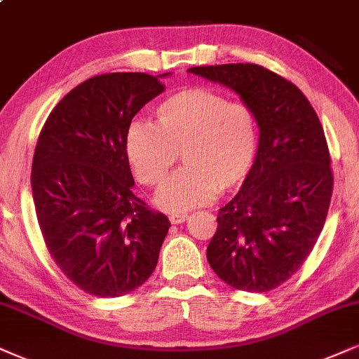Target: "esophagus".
I'll list each match as a JSON object with an SVG mask.
<instances>
[{
  "label": "esophagus",
  "mask_w": 359,
  "mask_h": 359,
  "mask_svg": "<svg viewBox=\"0 0 359 359\" xmlns=\"http://www.w3.org/2000/svg\"><path fill=\"white\" fill-rule=\"evenodd\" d=\"M187 218H188V215H184V213H171L170 215V221L172 224L183 223V221H187Z\"/></svg>",
  "instance_id": "34e87169"
}]
</instances>
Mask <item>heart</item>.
I'll list each match as a JSON object with an SVG mask.
<instances>
[{
  "label": "heart",
  "instance_id": "b5f03b06",
  "mask_svg": "<svg viewBox=\"0 0 359 359\" xmlns=\"http://www.w3.org/2000/svg\"><path fill=\"white\" fill-rule=\"evenodd\" d=\"M153 125L131 123L125 151L140 184H163L181 154L184 166L156 193V205L184 211L216 193L240 188L258 153V121L250 104L211 88H188L154 108Z\"/></svg>",
  "mask_w": 359,
  "mask_h": 359
}]
</instances>
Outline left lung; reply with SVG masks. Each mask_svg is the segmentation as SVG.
I'll list each match as a JSON object with an SVG mask.
<instances>
[{
  "mask_svg": "<svg viewBox=\"0 0 359 359\" xmlns=\"http://www.w3.org/2000/svg\"><path fill=\"white\" fill-rule=\"evenodd\" d=\"M189 72L236 91L259 126L253 170L218 211L208 263L234 290H274L303 266L328 215L333 171L320 118L298 86L259 65Z\"/></svg>",
  "mask_w": 359,
  "mask_h": 359,
  "instance_id": "1",
  "label": "left lung"
}]
</instances>
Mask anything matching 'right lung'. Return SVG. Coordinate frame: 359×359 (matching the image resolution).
I'll return each instance as SVG.
<instances>
[{
  "mask_svg": "<svg viewBox=\"0 0 359 359\" xmlns=\"http://www.w3.org/2000/svg\"><path fill=\"white\" fill-rule=\"evenodd\" d=\"M165 86L146 73L86 79L39 133L31 170L48 253L73 285L123 296L151 276L171 223L133 194L125 138L135 114Z\"/></svg>",
  "mask_w": 359,
  "mask_h": 359,
  "instance_id": "1",
  "label": "right lung"
}]
</instances>
